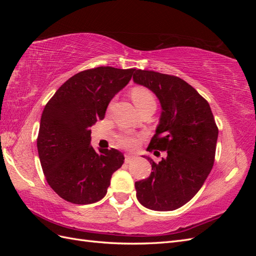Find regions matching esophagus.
I'll return each instance as SVG.
<instances>
[{"label": "esophagus", "mask_w": 256, "mask_h": 256, "mask_svg": "<svg viewBox=\"0 0 256 256\" xmlns=\"http://www.w3.org/2000/svg\"><path fill=\"white\" fill-rule=\"evenodd\" d=\"M136 158V154H125V161L130 162L132 159Z\"/></svg>", "instance_id": "34e87169"}]
</instances>
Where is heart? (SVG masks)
Here are the masks:
<instances>
[{
    "mask_svg": "<svg viewBox=\"0 0 256 256\" xmlns=\"http://www.w3.org/2000/svg\"><path fill=\"white\" fill-rule=\"evenodd\" d=\"M131 97H132L134 102L138 111L147 106L156 108V99H154L152 92L147 88H134L131 92ZM118 144L125 147V148H136L140 143L141 138L131 134H122L118 136Z\"/></svg>",
    "mask_w": 256,
    "mask_h": 256,
    "instance_id": "1",
    "label": "heart"
}]
</instances>
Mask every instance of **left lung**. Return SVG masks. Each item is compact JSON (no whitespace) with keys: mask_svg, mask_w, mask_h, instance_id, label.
Instances as JSON below:
<instances>
[{"mask_svg":"<svg viewBox=\"0 0 256 256\" xmlns=\"http://www.w3.org/2000/svg\"><path fill=\"white\" fill-rule=\"evenodd\" d=\"M134 81L150 88L162 109L147 150L154 154H159L154 149L166 152L158 164L144 156L152 173L136 182V198L152 210H175L196 194L210 173L218 127L207 100L178 76L138 69Z\"/></svg>","mask_w":256,"mask_h":256,"instance_id":"left-lung-1","label":"left lung"}]
</instances>
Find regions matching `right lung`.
Instances as JSON below:
<instances>
[{"label":"right lung","instance_id":"1","mask_svg":"<svg viewBox=\"0 0 256 256\" xmlns=\"http://www.w3.org/2000/svg\"><path fill=\"white\" fill-rule=\"evenodd\" d=\"M134 68L102 66L69 78L46 104L37 150L46 180L67 202L96 203L106 194L112 174L124 164L118 150L90 145V127L104 120L108 104L130 81Z\"/></svg>","mask_w":256,"mask_h":256}]
</instances>
